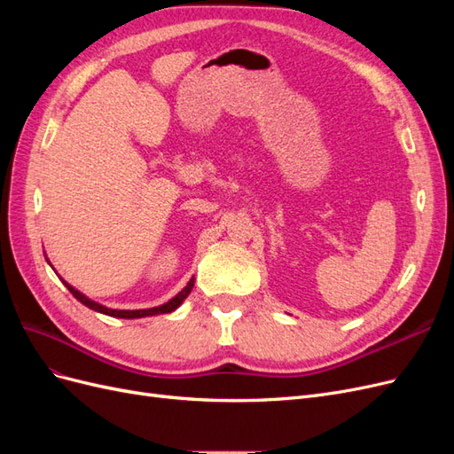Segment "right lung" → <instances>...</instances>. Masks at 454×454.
<instances>
[{
    "label": "right lung",
    "instance_id": "1",
    "mask_svg": "<svg viewBox=\"0 0 454 454\" xmlns=\"http://www.w3.org/2000/svg\"><path fill=\"white\" fill-rule=\"evenodd\" d=\"M45 259H47V255H45ZM47 263L51 265V261L47 259ZM52 267V265H51ZM62 280V284L67 287V290H70V294L79 301V303H83L85 307H89V309H92V310H96V312H102V314H107V316H114V318H145V316H157V314H168V312H172V310H176L177 307H180L182 303H184V299L191 294V290H193V286H195V278H191L189 282H187V286L184 287V290L177 294L176 297H172L170 301H167V303L164 305H159V307H153V309H140V310H117V309H107V307H104V305H100V303H96V301H92V299H89L85 294H81L79 290H75V287L72 286V284H67L64 278H60Z\"/></svg>",
    "mask_w": 454,
    "mask_h": 454
}]
</instances>
